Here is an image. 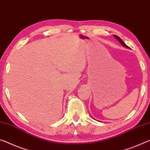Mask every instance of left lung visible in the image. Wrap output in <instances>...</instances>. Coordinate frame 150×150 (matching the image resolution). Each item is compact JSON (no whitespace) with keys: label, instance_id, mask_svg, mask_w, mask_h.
Wrapping results in <instances>:
<instances>
[{"label":"left lung","instance_id":"8db88e82","mask_svg":"<svg viewBox=\"0 0 150 150\" xmlns=\"http://www.w3.org/2000/svg\"><path fill=\"white\" fill-rule=\"evenodd\" d=\"M114 37H115V38H116L117 39V40H118V41L120 42V44H121V45H123L124 46H125V47H126V48H129L128 47V46H127V45H126V44H125V43L122 40V39H121V38H120L119 37V36H116V35H114Z\"/></svg>","mask_w":150,"mask_h":150}]
</instances>
